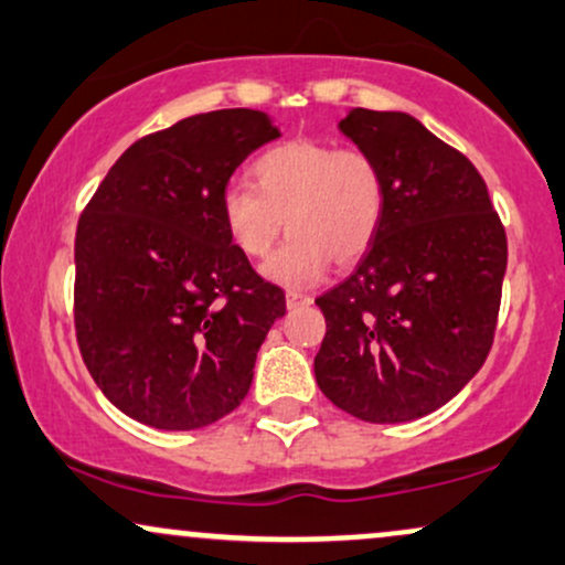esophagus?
Listing matches in <instances>:
<instances>
[{"instance_id":"1","label":"esophagus","mask_w":565,"mask_h":565,"mask_svg":"<svg viewBox=\"0 0 565 565\" xmlns=\"http://www.w3.org/2000/svg\"><path fill=\"white\" fill-rule=\"evenodd\" d=\"M313 302V297L310 295H302V291H287V308L289 310H295V308H305V305H310Z\"/></svg>"}]
</instances>
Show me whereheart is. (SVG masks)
<instances>
[{"instance_id": "heart-1", "label": "heart", "mask_w": 565, "mask_h": 565, "mask_svg": "<svg viewBox=\"0 0 565 565\" xmlns=\"http://www.w3.org/2000/svg\"><path fill=\"white\" fill-rule=\"evenodd\" d=\"M249 174L255 191L246 185L223 191L225 231L238 252L260 260L287 220L291 236L265 263V276L284 287H310L332 260H359L385 217V172L366 148L295 138L260 153Z\"/></svg>"}]
</instances>
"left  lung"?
Masks as SVG:
<instances>
[{"instance_id":"left-lung-1","label":"left lung","mask_w":565,"mask_h":565,"mask_svg":"<svg viewBox=\"0 0 565 565\" xmlns=\"http://www.w3.org/2000/svg\"><path fill=\"white\" fill-rule=\"evenodd\" d=\"M340 129L385 172V217L316 300L321 393L364 423H408L462 391L494 345L508 236L481 172L414 116L353 108Z\"/></svg>"}]
</instances>
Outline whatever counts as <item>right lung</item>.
<instances>
[{
  "label": "right lung",
  "mask_w": 565,
  "mask_h": 565,
  "mask_svg": "<svg viewBox=\"0 0 565 565\" xmlns=\"http://www.w3.org/2000/svg\"><path fill=\"white\" fill-rule=\"evenodd\" d=\"M274 138L252 108L188 116L132 142L84 206L76 342L103 395L142 425L196 430L231 414L287 313L220 212L236 167Z\"/></svg>",
  "instance_id": "right-lung-1"
}]
</instances>
